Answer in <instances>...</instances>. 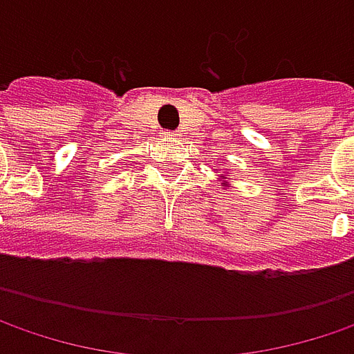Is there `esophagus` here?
I'll list each match as a JSON object with an SVG mask.
<instances>
[{"instance_id": "1", "label": "esophagus", "mask_w": 354, "mask_h": 354, "mask_svg": "<svg viewBox=\"0 0 354 354\" xmlns=\"http://www.w3.org/2000/svg\"><path fill=\"white\" fill-rule=\"evenodd\" d=\"M166 136H178V134H174V132H166Z\"/></svg>"}]
</instances>
